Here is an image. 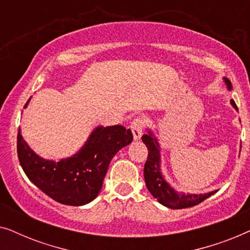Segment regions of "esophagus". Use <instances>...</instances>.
<instances>
[{"mask_svg": "<svg viewBox=\"0 0 250 250\" xmlns=\"http://www.w3.org/2000/svg\"><path fill=\"white\" fill-rule=\"evenodd\" d=\"M143 128H145V121L141 117H136L131 123V129L133 132V136L135 140H139L142 136Z\"/></svg>", "mask_w": 250, "mask_h": 250, "instance_id": "34e87169", "label": "esophagus"}]
</instances>
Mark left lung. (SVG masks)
Returning a JSON list of instances; mask_svg holds the SVG:
<instances>
[{
  "label": "left lung",
  "instance_id": "left-lung-1",
  "mask_svg": "<svg viewBox=\"0 0 250 250\" xmlns=\"http://www.w3.org/2000/svg\"><path fill=\"white\" fill-rule=\"evenodd\" d=\"M224 81L228 87L231 90V82L228 78H224ZM231 104L238 110L237 104H235L233 100H231ZM142 141L146 146V148H148V158H146L145 170H143L146 186L150 191V193L164 206L174 208V209L192 207L203 203L205 199H207L208 197H210L211 194L216 192V191H213V192L205 194H183L175 192L166 183V181L163 179L162 174H160L159 146L156 138H153L151 132H149V134L142 135Z\"/></svg>",
  "mask_w": 250,
  "mask_h": 250
}]
</instances>
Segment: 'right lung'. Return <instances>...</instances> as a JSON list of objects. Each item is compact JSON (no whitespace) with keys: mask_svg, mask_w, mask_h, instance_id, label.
I'll return each mask as SVG.
<instances>
[{"mask_svg":"<svg viewBox=\"0 0 250 250\" xmlns=\"http://www.w3.org/2000/svg\"><path fill=\"white\" fill-rule=\"evenodd\" d=\"M132 141V131L123 125L101 126L76 155L56 163L34 153L19 129L17 152L23 172L39 189L60 204L82 206L98 196L111 159Z\"/></svg>","mask_w":250,"mask_h":250,"instance_id":"add662e5","label":"right lung"}]
</instances>
